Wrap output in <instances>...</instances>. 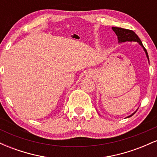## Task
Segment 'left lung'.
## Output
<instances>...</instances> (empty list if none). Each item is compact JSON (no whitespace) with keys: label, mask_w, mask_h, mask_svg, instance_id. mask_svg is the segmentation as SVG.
<instances>
[{"label":"left lung","mask_w":157,"mask_h":157,"mask_svg":"<svg viewBox=\"0 0 157 157\" xmlns=\"http://www.w3.org/2000/svg\"><path fill=\"white\" fill-rule=\"evenodd\" d=\"M113 31L115 32L118 38V42L119 43H124V42H127V41H129V42H137L140 46L143 48V50L145 52V55H146V57L148 60L149 62V58H148V55H147V52L145 49V47L142 45V41L140 40V39L139 38V37L136 35V33L132 30H129V29H122V28H119V27H112ZM137 111V110H136ZM136 111L131 114L130 116L127 117H131L132 115H134Z\"/></svg>","instance_id":"left-lung-1"}]
</instances>
